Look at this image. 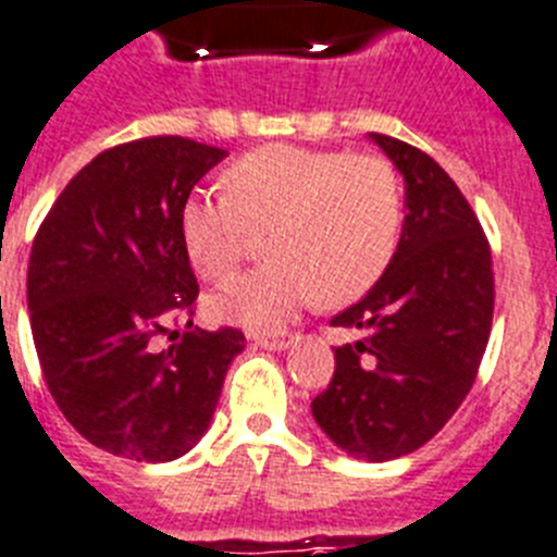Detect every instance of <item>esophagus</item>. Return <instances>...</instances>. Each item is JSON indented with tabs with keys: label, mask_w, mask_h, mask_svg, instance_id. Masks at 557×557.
Segmentation results:
<instances>
[{
	"label": "esophagus",
	"mask_w": 557,
	"mask_h": 557,
	"mask_svg": "<svg viewBox=\"0 0 557 557\" xmlns=\"http://www.w3.org/2000/svg\"><path fill=\"white\" fill-rule=\"evenodd\" d=\"M292 345V336H255V347H263V350H285Z\"/></svg>",
	"instance_id": "esophagus-1"
}]
</instances>
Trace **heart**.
<instances>
[{
	"mask_svg": "<svg viewBox=\"0 0 557 557\" xmlns=\"http://www.w3.org/2000/svg\"><path fill=\"white\" fill-rule=\"evenodd\" d=\"M224 196L190 193L178 235L205 280L230 277L255 232L272 258L230 280L207 308L221 322L274 331L319 297L345 306L386 272L400 235V182L370 153L265 145L221 173Z\"/></svg>",
	"mask_w": 557,
	"mask_h": 557,
	"instance_id": "1",
	"label": "heart"
}]
</instances>
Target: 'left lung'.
Returning <instances> with one entry per match:
<instances>
[{
	"label": "left lung",
	"instance_id": "obj_1",
	"mask_svg": "<svg viewBox=\"0 0 557 557\" xmlns=\"http://www.w3.org/2000/svg\"><path fill=\"white\" fill-rule=\"evenodd\" d=\"M370 139L404 176V230L379 283L331 319L364 336L336 347L311 412L342 451L386 462L429 443L471 393L491 336L493 265L454 178L414 145Z\"/></svg>",
	"mask_w": 557,
	"mask_h": 557
}]
</instances>
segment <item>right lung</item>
<instances>
[{
  "instance_id": "right-lung-1",
  "label": "right lung",
  "mask_w": 557,
  "mask_h": 557,
  "mask_svg": "<svg viewBox=\"0 0 557 557\" xmlns=\"http://www.w3.org/2000/svg\"><path fill=\"white\" fill-rule=\"evenodd\" d=\"M224 157L187 137L114 145L72 176L33 240L38 364L64 418L114 457L171 462L190 451L244 350L240 331H201L193 319L171 347H153L193 317L198 283L178 210Z\"/></svg>"
}]
</instances>
